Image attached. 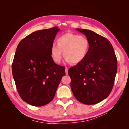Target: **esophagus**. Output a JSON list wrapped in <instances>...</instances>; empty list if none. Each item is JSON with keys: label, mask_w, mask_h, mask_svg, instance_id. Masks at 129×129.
<instances>
[{"label": "esophagus", "mask_w": 129, "mask_h": 129, "mask_svg": "<svg viewBox=\"0 0 129 129\" xmlns=\"http://www.w3.org/2000/svg\"><path fill=\"white\" fill-rule=\"evenodd\" d=\"M68 68H67V67H66V68H65V72H66V74H68Z\"/></svg>", "instance_id": "esophagus-1"}]
</instances>
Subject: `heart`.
I'll list each match as a JSON object with an SVG mask.
<instances>
[{
  "label": "heart",
  "instance_id": "heart-1",
  "mask_svg": "<svg viewBox=\"0 0 129 129\" xmlns=\"http://www.w3.org/2000/svg\"><path fill=\"white\" fill-rule=\"evenodd\" d=\"M89 48V41L85 36L68 33L57 39V44L53 43L50 52L52 59L55 63L61 62L63 52L66 61L76 64L85 59Z\"/></svg>",
  "mask_w": 129,
  "mask_h": 129
}]
</instances>
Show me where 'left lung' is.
Wrapping results in <instances>:
<instances>
[{
  "mask_svg": "<svg viewBox=\"0 0 129 129\" xmlns=\"http://www.w3.org/2000/svg\"><path fill=\"white\" fill-rule=\"evenodd\" d=\"M76 29L86 36L90 48L85 59L68 70L71 89L81 103L97 104L112 90L117 69V58L107 39L90 30Z\"/></svg>",
  "mask_w": 129,
  "mask_h": 129,
  "instance_id": "left-lung-1",
  "label": "left lung"
}]
</instances>
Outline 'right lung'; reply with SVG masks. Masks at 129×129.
Here are the masks:
<instances>
[{
  "label": "right lung",
  "instance_id": "1",
  "mask_svg": "<svg viewBox=\"0 0 129 129\" xmlns=\"http://www.w3.org/2000/svg\"><path fill=\"white\" fill-rule=\"evenodd\" d=\"M58 27L36 31L18 44L12 66L17 89L25 102L41 107L54 99L65 67L56 64L51 56L52 44Z\"/></svg>",
  "mask_w": 129,
  "mask_h": 129
}]
</instances>
